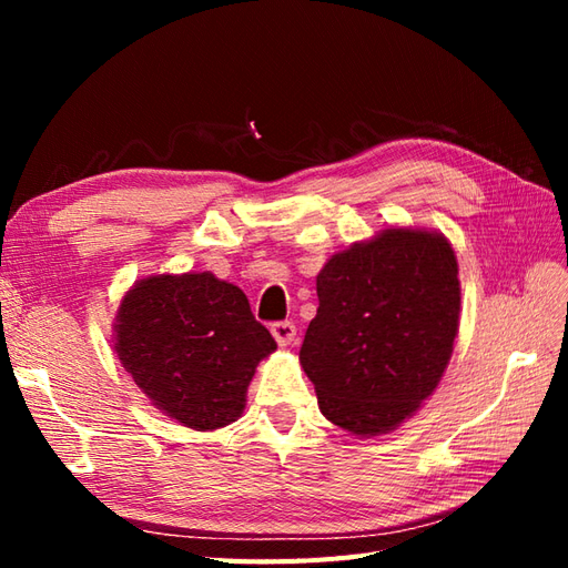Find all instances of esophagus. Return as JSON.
<instances>
[{"mask_svg": "<svg viewBox=\"0 0 568 568\" xmlns=\"http://www.w3.org/2000/svg\"><path fill=\"white\" fill-rule=\"evenodd\" d=\"M271 334H273V339L281 344V346H291L295 342L297 329H295L293 322H273L271 324Z\"/></svg>", "mask_w": 568, "mask_h": 568, "instance_id": "esophagus-1", "label": "esophagus"}]
</instances>
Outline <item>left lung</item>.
Masks as SVG:
<instances>
[{"instance_id":"1","label":"left lung","mask_w":568,"mask_h":568,"mask_svg":"<svg viewBox=\"0 0 568 568\" xmlns=\"http://www.w3.org/2000/svg\"><path fill=\"white\" fill-rule=\"evenodd\" d=\"M317 317L300 346L322 415L373 437L437 388L458 332V265L449 241L385 229L336 253L317 275Z\"/></svg>"}]
</instances>
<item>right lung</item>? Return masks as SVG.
<instances>
[{
    "label": "right lung",
    "instance_id": "obj_1",
    "mask_svg": "<svg viewBox=\"0 0 568 568\" xmlns=\"http://www.w3.org/2000/svg\"><path fill=\"white\" fill-rule=\"evenodd\" d=\"M116 356L168 417L220 429L244 413L258 361L275 352L246 295L212 273L151 275L116 312Z\"/></svg>",
    "mask_w": 568,
    "mask_h": 568
}]
</instances>
